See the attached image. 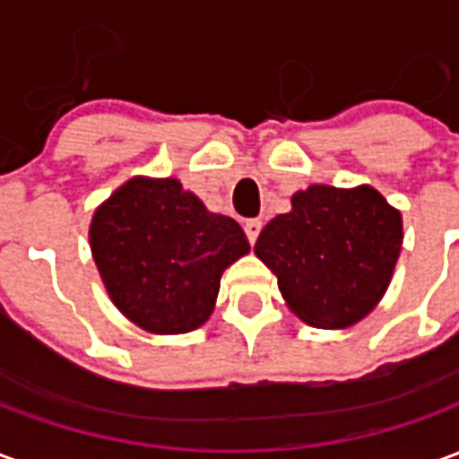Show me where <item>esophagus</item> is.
I'll return each mask as SVG.
<instances>
[{
    "mask_svg": "<svg viewBox=\"0 0 459 459\" xmlns=\"http://www.w3.org/2000/svg\"><path fill=\"white\" fill-rule=\"evenodd\" d=\"M260 229H263V223H260L258 219H250V221H246V226H243V230H246V236H248L250 246H253V243H255V240H258Z\"/></svg>",
    "mask_w": 459,
    "mask_h": 459,
    "instance_id": "34e87169",
    "label": "esophagus"
}]
</instances>
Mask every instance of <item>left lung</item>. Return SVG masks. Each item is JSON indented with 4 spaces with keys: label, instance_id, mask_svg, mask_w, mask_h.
<instances>
[{
    "label": "left lung",
    "instance_id": "8db88e82",
    "mask_svg": "<svg viewBox=\"0 0 459 459\" xmlns=\"http://www.w3.org/2000/svg\"><path fill=\"white\" fill-rule=\"evenodd\" d=\"M403 246V219L374 186L312 184L260 230L255 255L288 307L317 329H344L381 302Z\"/></svg>",
    "mask_w": 459,
    "mask_h": 459
}]
</instances>
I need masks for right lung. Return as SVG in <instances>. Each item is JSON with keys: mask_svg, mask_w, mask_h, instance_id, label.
Masks as SVG:
<instances>
[{"mask_svg": "<svg viewBox=\"0 0 459 459\" xmlns=\"http://www.w3.org/2000/svg\"><path fill=\"white\" fill-rule=\"evenodd\" d=\"M91 250L125 317L152 334H184L211 317L223 270L250 246L179 179L134 177L93 213Z\"/></svg>", "mask_w": 459, "mask_h": 459, "instance_id": "add662e5", "label": "right lung"}]
</instances>
